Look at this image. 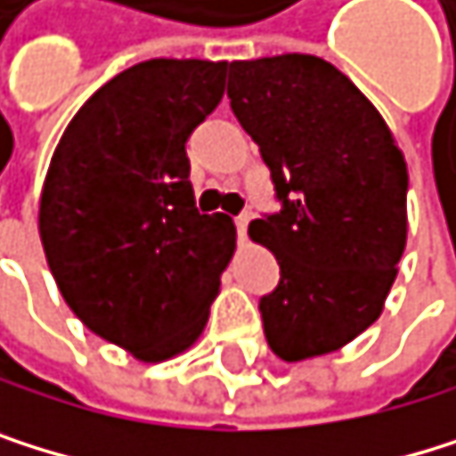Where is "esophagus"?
<instances>
[{
  "label": "esophagus",
  "mask_w": 456,
  "mask_h": 456,
  "mask_svg": "<svg viewBox=\"0 0 456 456\" xmlns=\"http://www.w3.org/2000/svg\"><path fill=\"white\" fill-rule=\"evenodd\" d=\"M249 220H253V212H241L239 217H236V231H239V236H244L247 233V225H249Z\"/></svg>",
  "instance_id": "esophagus-1"
}]
</instances>
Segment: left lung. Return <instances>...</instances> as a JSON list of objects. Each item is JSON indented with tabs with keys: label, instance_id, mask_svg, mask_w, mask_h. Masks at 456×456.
<instances>
[{
	"label": "left lung",
	"instance_id": "obj_1",
	"mask_svg": "<svg viewBox=\"0 0 456 456\" xmlns=\"http://www.w3.org/2000/svg\"><path fill=\"white\" fill-rule=\"evenodd\" d=\"M228 97L272 171L280 212L249 223L280 282L261 299L269 348L302 362L383 313L408 239V168L375 105L334 64L282 53L228 64Z\"/></svg>",
	"mask_w": 456,
	"mask_h": 456
}]
</instances>
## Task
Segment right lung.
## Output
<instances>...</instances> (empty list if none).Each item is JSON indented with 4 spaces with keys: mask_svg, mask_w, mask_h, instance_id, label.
Returning a JSON list of instances; mask_svg holds the SVG:
<instances>
[{
    "mask_svg": "<svg viewBox=\"0 0 456 456\" xmlns=\"http://www.w3.org/2000/svg\"><path fill=\"white\" fill-rule=\"evenodd\" d=\"M228 61L149 59L67 125L40 195L51 274L86 329L141 362L187 351L209 321L236 228L200 215L184 143L223 100Z\"/></svg>",
    "mask_w": 456,
    "mask_h": 456,
    "instance_id": "right-lung-1",
    "label": "right lung"
}]
</instances>
